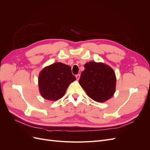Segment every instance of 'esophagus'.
<instances>
[{
  "mask_svg": "<svg viewBox=\"0 0 150 150\" xmlns=\"http://www.w3.org/2000/svg\"><path fill=\"white\" fill-rule=\"evenodd\" d=\"M76 79H77L79 80V78H80V74H78L76 75Z\"/></svg>",
  "mask_w": 150,
  "mask_h": 150,
  "instance_id": "esophagus-1",
  "label": "esophagus"
}]
</instances>
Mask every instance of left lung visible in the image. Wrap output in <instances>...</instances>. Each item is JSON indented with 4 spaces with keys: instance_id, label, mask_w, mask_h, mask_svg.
Wrapping results in <instances>:
<instances>
[{
    "instance_id": "8db88e82",
    "label": "left lung",
    "mask_w": 150,
    "mask_h": 150,
    "mask_svg": "<svg viewBox=\"0 0 150 150\" xmlns=\"http://www.w3.org/2000/svg\"><path fill=\"white\" fill-rule=\"evenodd\" d=\"M79 83L90 98L102 103L110 99L115 93L116 78L110 66L91 61L85 64Z\"/></svg>"
}]
</instances>
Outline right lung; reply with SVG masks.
<instances>
[{
	"label": "right lung",
	"instance_id": "1",
	"mask_svg": "<svg viewBox=\"0 0 150 150\" xmlns=\"http://www.w3.org/2000/svg\"><path fill=\"white\" fill-rule=\"evenodd\" d=\"M76 79L71 67L61 62H56L44 67L38 78L41 96L49 101H57L65 94L71 83Z\"/></svg>",
	"mask_w": 150,
	"mask_h": 150
}]
</instances>
